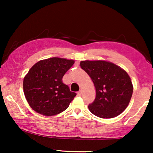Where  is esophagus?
<instances>
[{
    "mask_svg": "<svg viewBox=\"0 0 153 153\" xmlns=\"http://www.w3.org/2000/svg\"><path fill=\"white\" fill-rule=\"evenodd\" d=\"M81 94H82V91H79L78 92V96H81Z\"/></svg>",
    "mask_w": 153,
    "mask_h": 153,
    "instance_id": "1",
    "label": "esophagus"
}]
</instances>
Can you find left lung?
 I'll list each match as a JSON object with an SVG mask.
<instances>
[{"label": "left lung", "instance_id": "8db88e82", "mask_svg": "<svg viewBox=\"0 0 153 153\" xmlns=\"http://www.w3.org/2000/svg\"><path fill=\"white\" fill-rule=\"evenodd\" d=\"M80 65L96 88V98L88 105L91 113L105 119L122 114L133 93L132 83L127 72L114 63L103 60L81 61Z\"/></svg>", "mask_w": 153, "mask_h": 153}]
</instances>
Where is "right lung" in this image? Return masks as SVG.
<instances>
[{
  "label": "right lung",
  "mask_w": 153,
  "mask_h": 153,
  "mask_svg": "<svg viewBox=\"0 0 153 153\" xmlns=\"http://www.w3.org/2000/svg\"><path fill=\"white\" fill-rule=\"evenodd\" d=\"M74 60L52 57L39 61L24 77L23 87L29 106L37 113L54 116L64 111L76 94L62 82Z\"/></svg>",
  "instance_id": "add662e5"
}]
</instances>
